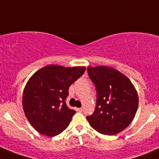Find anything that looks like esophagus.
<instances>
[{
	"mask_svg": "<svg viewBox=\"0 0 159 159\" xmlns=\"http://www.w3.org/2000/svg\"><path fill=\"white\" fill-rule=\"evenodd\" d=\"M77 111H80V112H82L83 109L81 108H77Z\"/></svg>",
	"mask_w": 159,
	"mask_h": 159,
	"instance_id": "34e87169",
	"label": "esophagus"
}]
</instances>
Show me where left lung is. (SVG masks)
Segmentation results:
<instances>
[{
    "label": "left lung",
    "mask_w": 159,
    "mask_h": 159,
    "mask_svg": "<svg viewBox=\"0 0 159 159\" xmlns=\"http://www.w3.org/2000/svg\"><path fill=\"white\" fill-rule=\"evenodd\" d=\"M87 70L97 93L94 113L86 117L90 125L107 135L121 132L129 125L137 111V91L125 75L113 68L89 67Z\"/></svg>",
    "instance_id": "left-lung-1"
}]
</instances>
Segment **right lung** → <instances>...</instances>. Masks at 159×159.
I'll list each match as a JSON object with an SVG mask.
<instances>
[{
    "mask_svg": "<svg viewBox=\"0 0 159 159\" xmlns=\"http://www.w3.org/2000/svg\"><path fill=\"white\" fill-rule=\"evenodd\" d=\"M84 70V67L48 65L32 75L24 90L23 108L38 132L54 137L69 125L76 111L65 102L68 89Z\"/></svg>",
    "mask_w": 159,
    "mask_h": 159,
    "instance_id": "add662e5",
    "label": "right lung"
}]
</instances>
